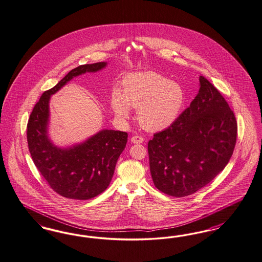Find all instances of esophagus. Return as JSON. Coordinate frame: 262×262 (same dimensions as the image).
Returning <instances> with one entry per match:
<instances>
[{"mask_svg": "<svg viewBox=\"0 0 262 262\" xmlns=\"http://www.w3.org/2000/svg\"><path fill=\"white\" fill-rule=\"evenodd\" d=\"M130 141H132L133 143H135V144H137V143H142V142L144 141V138H143L142 136H132Z\"/></svg>", "mask_w": 262, "mask_h": 262, "instance_id": "esophagus-1", "label": "esophagus"}]
</instances>
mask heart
<instances>
[{
  "mask_svg": "<svg viewBox=\"0 0 262 262\" xmlns=\"http://www.w3.org/2000/svg\"><path fill=\"white\" fill-rule=\"evenodd\" d=\"M122 84V92L114 91L111 95L113 113L126 120L130 108L137 109V121L148 130L156 132L170 126L184 102V93L179 84L152 71L127 75Z\"/></svg>",
  "mask_w": 262,
  "mask_h": 262,
  "instance_id": "b5f03b06",
  "label": "heart"
}]
</instances>
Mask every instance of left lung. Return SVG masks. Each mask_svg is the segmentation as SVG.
I'll use <instances>...</instances> for the list:
<instances>
[{
	"label": "left lung",
	"instance_id": "left-lung-1",
	"mask_svg": "<svg viewBox=\"0 0 262 262\" xmlns=\"http://www.w3.org/2000/svg\"><path fill=\"white\" fill-rule=\"evenodd\" d=\"M199 93L178 119L148 142L154 185L172 197L194 194L228 164L237 122L219 90L200 76Z\"/></svg>",
	"mask_w": 262,
	"mask_h": 262
}]
</instances>
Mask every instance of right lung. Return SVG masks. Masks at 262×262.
I'll use <instances>...</instances> for the list:
<instances>
[{
    "mask_svg": "<svg viewBox=\"0 0 262 262\" xmlns=\"http://www.w3.org/2000/svg\"><path fill=\"white\" fill-rule=\"evenodd\" d=\"M106 64H84L72 69L58 84L42 94L27 124L28 148L35 166L51 188L68 199H92L106 190L126 147L127 134L103 129L83 143L68 148L55 146L48 136L50 98L74 77L99 71Z\"/></svg>",
    "mask_w": 262,
    "mask_h": 262,
    "instance_id": "1",
    "label": "right lung"
}]
</instances>
